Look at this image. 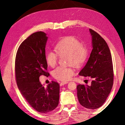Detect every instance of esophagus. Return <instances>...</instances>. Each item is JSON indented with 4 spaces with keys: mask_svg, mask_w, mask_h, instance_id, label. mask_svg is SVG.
<instances>
[{
    "mask_svg": "<svg viewBox=\"0 0 125 125\" xmlns=\"http://www.w3.org/2000/svg\"><path fill=\"white\" fill-rule=\"evenodd\" d=\"M68 82H61L60 85L62 86V85H63L66 84H68Z\"/></svg>",
    "mask_w": 125,
    "mask_h": 125,
    "instance_id": "1",
    "label": "esophagus"
}]
</instances>
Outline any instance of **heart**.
<instances>
[{
  "label": "heart",
  "mask_w": 125,
  "mask_h": 125,
  "mask_svg": "<svg viewBox=\"0 0 125 125\" xmlns=\"http://www.w3.org/2000/svg\"><path fill=\"white\" fill-rule=\"evenodd\" d=\"M55 50L58 55H67L68 64L72 63L80 65L86 61L88 55L87 48L81 44L76 38L68 36L63 38L55 46ZM52 51L46 54L47 62L51 67H54L57 63V55ZM75 74V71L71 68L58 67L53 70L52 75L55 78L61 81L69 80Z\"/></svg>",
  "instance_id": "b5f03b06"
}]
</instances>
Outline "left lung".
Returning <instances> with one entry per match:
<instances>
[{
    "mask_svg": "<svg viewBox=\"0 0 125 125\" xmlns=\"http://www.w3.org/2000/svg\"><path fill=\"white\" fill-rule=\"evenodd\" d=\"M92 49L79 76L90 77L91 85L77 86L79 103L83 107L94 110L102 106L112 90L113 69L112 56L106 42L99 34L89 29Z\"/></svg>",
    "mask_w": 125,
    "mask_h": 125,
    "instance_id": "8db88e82",
    "label": "left lung"
}]
</instances>
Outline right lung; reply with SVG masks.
Returning a JSON list of instances; mask_svg holds the SVG:
<instances>
[{
    "label": "right lung",
    "mask_w": 125,
    "mask_h": 125,
    "mask_svg": "<svg viewBox=\"0 0 125 125\" xmlns=\"http://www.w3.org/2000/svg\"><path fill=\"white\" fill-rule=\"evenodd\" d=\"M47 34L38 31L23 41L18 49L15 70L17 84L23 97L31 107L41 113H48L58 106L60 85L52 81L44 87L40 76H48L45 48Z\"/></svg>",
    "instance_id": "1"
}]
</instances>
